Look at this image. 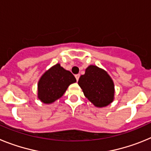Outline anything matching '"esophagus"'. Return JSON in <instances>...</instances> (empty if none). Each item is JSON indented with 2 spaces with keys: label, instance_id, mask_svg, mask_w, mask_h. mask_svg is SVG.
<instances>
[{
  "label": "esophagus",
  "instance_id": "obj_1",
  "mask_svg": "<svg viewBox=\"0 0 151 151\" xmlns=\"http://www.w3.org/2000/svg\"><path fill=\"white\" fill-rule=\"evenodd\" d=\"M75 77H76V81H77V82H78V79H79L80 75H79V74H77V75H76V76H75Z\"/></svg>",
  "mask_w": 151,
  "mask_h": 151
}]
</instances>
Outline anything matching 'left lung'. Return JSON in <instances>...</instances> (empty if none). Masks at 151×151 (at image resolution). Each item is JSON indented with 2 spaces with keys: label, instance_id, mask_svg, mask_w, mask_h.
<instances>
[{
  "label": "left lung",
  "instance_id": "1",
  "mask_svg": "<svg viewBox=\"0 0 151 151\" xmlns=\"http://www.w3.org/2000/svg\"><path fill=\"white\" fill-rule=\"evenodd\" d=\"M78 84L85 97L96 107L108 106L114 100V82L107 72L98 66H88Z\"/></svg>",
  "mask_w": 151,
  "mask_h": 151
}]
</instances>
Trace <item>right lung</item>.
<instances>
[{
    "label": "right lung",
    "mask_w": 151,
    "mask_h": 151,
    "mask_svg": "<svg viewBox=\"0 0 151 151\" xmlns=\"http://www.w3.org/2000/svg\"><path fill=\"white\" fill-rule=\"evenodd\" d=\"M76 79L71 73L57 63L47 69L38 83V98L45 104H50L60 98Z\"/></svg>",
    "instance_id": "1"
}]
</instances>
